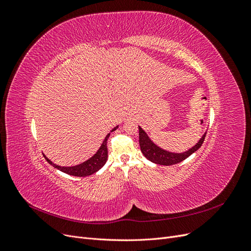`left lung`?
<instances>
[{
  "instance_id": "obj_1",
  "label": "left lung",
  "mask_w": 251,
  "mask_h": 251,
  "mask_svg": "<svg viewBox=\"0 0 251 251\" xmlns=\"http://www.w3.org/2000/svg\"><path fill=\"white\" fill-rule=\"evenodd\" d=\"M139 127V144H140V150L142 151L143 156L150 161L156 164L160 165H173L177 164L181 161H183L184 159L191 156L196 151H198L202 143L205 139V136H206V132L203 134L202 137L199 139L194 147L188 149L185 151H182V153H174V151H170L163 150L162 148L158 147L156 143L151 141V139L149 137V135L144 132L140 126Z\"/></svg>"
}]
</instances>
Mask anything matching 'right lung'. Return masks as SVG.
I'll list each match as a JSON object with an SVG mask.
<instances>
[{
  "label": "right lung",
  "instance_id": "add662e5",
  "mask_svg": "<svg viewBox=\"0 0 251 251\" xmlns=\"http://www.w3.org/2000/svg\"><path fill=\"white\" fill-rule=\"evenodd\" d=\"M117 127H118V126L114 127L113 130L107 136H105L102 143H101V146L100 147V149L97 150V151L92 157L89 158L88 160L83 161L79 164L73 165V166H60V165L53 163L50 160V159H48L45 155H44V157L48 161V163L53 166V168H55V169L59 170L60 172H63L65 174L71 175V176H75V177L90 176V175H92V174L100 171L102 168V166L105 164V162H107V160H108L107 141H108V138L110 137V134L115 130H117Z\"/></svg>",
  "mask_w": 251,
  "mask_h": 251
}]
</instances>
